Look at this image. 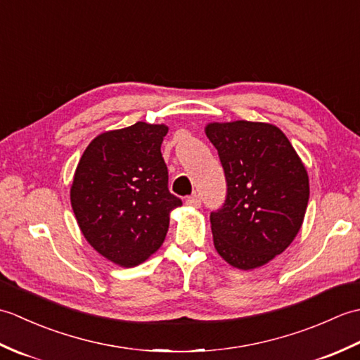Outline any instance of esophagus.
Returning a JSON list of instances; mask_svg holds the SVG:
<instances>
[{
  "label": "esophagus",
  "instance_id": "34e87169",
  "mask_svg": "<svg viewBox=\"0 0 360 360\" xmlns=\"http://www.w3.org/2000/svg\"><path fill=\"white\" fill-rule=\"evenodd\" d=\"M186 204L188 205V207H195V209L201 207V198L198 196V195H192V196H188L187 200H186Z\"/></svg>",
  "mask_w": 360,
  "mask_h": 360
}]
</instances>
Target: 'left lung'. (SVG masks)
I'll list each match as a JSON object with an SVG mask.
<instances>
[{"label": "left lung", "instance_id": "1", "mask_svg": "<svg viewBox=\"0 0 360 360\" xmlns=\"http://www.w3.org/2000/svg\"><path fill=\"white\" fill-rule=\"evenodd\" d=\"M205 134L224 168L227 196L210 213L213 244L241 271L267 264L294 241L309 200L302 159L278 127L264 122H212Z\"/></svg>", "mask_w": 360, "mask_h": 360}]
</instances>
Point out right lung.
Here are the masks:
<instances>
[{
    "label": "right lung",
    "mask_w": 360,
    "mask_h": 360,
    "mask_svg": "<svg viewBox=\"0 0 360 360\" xmlns=\"http://www.w3.org/2000/svg\"><path fill=\"white\" fill-rule=\"evenodd\" d=\"M168 127L137 124L105 131L83 151L71 205L86 241L122 267L143 263L162 246L170 212L182 205L168 192L160 145Z\"/></svg>",
    "instance_id": "right-lung-1"
}]
</instances>
